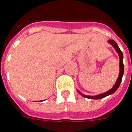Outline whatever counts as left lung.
<instances>
[{
	"mask_svg": "<svg viewBox=\"0 0 132 132\" xmlns=\"http://www.w3.org/2000/svg\"><path fill=\"white\" fill-rule=\"evenodd\" d=\"M109 42L114 47L116 51L118 53L119 55V58H120V72H119V77L117 79V82L114 84V86H113V88L110 90L108 92H105V93H103V94H98V95H96V96H86V95H84V94H81V95H83V96L84 97H86V98H94V99H100V98H104L105 96H108L110 94H113L114 92L116 91V90L119 88V86L121 84V81H122V78H123V72H124V65H123V55L122 51H121V49L119 48V46L117 44V42H115L114 40H109ZM80 93V92H79Z\"/></svg>",
	"mask_w": 132,
	"mask_h": 132,
	"instance_id": "obj_1",
	"label": "left lung"
}]
</instances>
